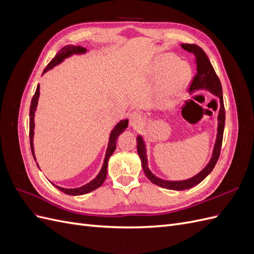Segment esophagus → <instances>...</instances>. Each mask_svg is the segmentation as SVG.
Here are the masks:
<instances>
[{"mask_svg": "<svg viewBox=\"0 0 254 254\" xmlns=\"http://www.w3.org/2000/svg\"><path fill=\"white\" fill-rule=\"evenodd\" d=\"M144 122L143 115L139 112H132L129 115V125L133 128H139Z\"/></svg>", "mask_w": 254, "mask_h": 254, "instance_id": "obj_1", "label": "esophagus"}]
</instances>
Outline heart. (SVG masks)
I'll return each instance as SVG.
<instances>
[{"label":"heart","instance_id":"b5f03b06","mask_svg":"<svg viewBox=\"0 0 254 254\" xmlns=\"http://www.w3.org/2000/svg\"><path fill=\"white\" fill-rule=\"evenodd\" d=\"M149 77L153 81L166 77L162 93L159 96V103L167 106L174 103L187 87L190 78V70L187 64H181V60L174 54H164L153 61L149 70Z\"/></svg>","mask_w":254,"mask_h":254}]
</instances>
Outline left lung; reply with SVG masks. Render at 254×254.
<instances>
[{"label": "left lung", "mask_w": 254, "mask_h": 254, "mask_svg": "<svg viewBox=\"0 0 254 254\" xmlns=\"http://www.w3.org/2000/svg\"><path fill=\"white\" fill-rule=\"evenodd\" d=\"M181 48L183 50H186L187 52L193 54L196 60L197 72H196V75L194 76L193 80H191L190 84V92H194L198 89H207L219 98L220 107H219V113H218L217 140H216V143H215L213 157L210 161V163L206 165V167L203 171H201L198 175H196L195 177H193V178H190L189 180L164 181L157 178L156 176H153L149 171L148 165H147V157H146L144 141L142 139V136L140 135L136 137V144H137L136 149H137V153H139L140 156V159L142 161L143 171L146 177H147L152 183L157 184V186L161 188H164L167 190H188L197 186L198 183H200L205 177L213 171V168L215 167V165H216L220 156V149L222 145V137H224V129H225V121H226V111H225V105H224V97H222L221 83L216 72L214 70L212 64L210 63L209 58H207L206 54L200 47H198L196 44L182 43Z\"/></svg>", "instance_id": "1"}]
</instances>
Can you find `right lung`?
<instances>
[{
    "mask_svg": "<svg viewBox=\"0 0 254 254\" xmlns=\"http://www.w3.org/2000/svg\"><path fill=\"white\" fill-rule=\"evenodd\" d=\"M86 52V49L81 48V47H73V45H66V47L61 49L57 55L55 56V58H53L51 60V63L47 65V67L43 70V74L49 71L50 68H52L53 66H55L56 64H58L59 63H61L64 58L71 56L72 54H81ZM40 95V86L38 84L37 86V90L35 92V94L32 98V103H30V109H29V141H30V149H32L33 156L35 159V155H34V145H33V137H34V117H35V111L37 108L38 105V98H39ZM128 126V120H124L121 121L119 124L113 128V130L111 131L110 134V139H109V144H108V149H107L106 152V157H105V161H104V165L102 167V171L99 172V174L97 175V177L95 179L92 180L91 182H89L86 186H83L81 188H77V189H64L55 186L59 190L63 191L64 194L67 195H83L90 193V191L96 190L97 188H99L104 183V181L106 180L107 177V166H108V160L110 158V156L114 152L115 148H117V139L119 137V135L124 131V130L127 128Z\"/></svg>",
    "mask_w": 254,
    "mask_h": 254,
    "instance_id": "add662e5",
    "label": "right lung"
}]
</instances>
